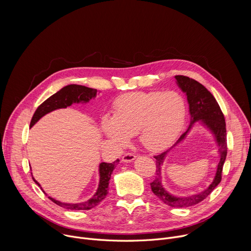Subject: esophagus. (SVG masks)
<instances>
[{
	"mask_svg": "<svg viewBox=\"0 0 251 251\" xmlns=\"http://www.w3.org/2000/svg\"><path fill=\"white\" fill-rule=\"evenodd\" d=\"M136 159V156L132 153H126L123 157H122V162L123 163H130L133 162Z\"/></svg>",
	"mask_w": 251,
	"mask_h": 251,
	"instance_id": "esophagus-1",
	"label": "esophagus"
}]
</instances>
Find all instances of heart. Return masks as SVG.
I'll return each mask as SVG.
<instances>
[{
    "mask_svg": "<svg viewBox=\"0 0 251 251\" xmlns=\"http://www.w3.org/2000/svg\"><path fill=\"white\" fill-rule=\"evenodd\" d=\"M186 111L183 96L176 91L127 93L116 99L112 117H102L101 131L119 148L137 134L143 147L160 151L180 133Z\"/></svg>",
    "mask_w": 251,
    "mask_h": 251,
    "instance_id": "obj_1",
    "label": "heart"
}]
</instances>
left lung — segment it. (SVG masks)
I'll return each mask as SVG.
<instances>
[{
    "mask_svg": "<svg viewBox=\"0 0 251 251\" xmlns=\"http://www.w3.org/2000/svg\"><path fill=\"white\" fill-rule=\"evenodd\" d=\"M176 83L187 96L190 111V125L185 133H183L175 144L166 152L155 157L156 159V177L151 183L152 192L166 204L172 207H188L202 201L222 181L223 167L226 158V128L225 116L221 107L213 95L200 82L184 75H176ZM200 121L214 137L218 146L219 163L216 168L212 183L204 190L199 193L186 196L177 197L169 193L161 183V167L167 154L186 137L191 130L194 123Z\"/></svg>",
    "mask_w": 251,
    "mask_h": 251,
    "instance_id": "obj_1",
    "label": "left lung"
}]
</instances>
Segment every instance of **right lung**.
I'll return each mask as SVG.
<instances>
[{
	"label": "right lung",
	"instance_id": "1",
	"mask_svg": "<svg viewBox=\"0 0 251 251\" xmlns=\"http://www.w3.org/2000/svg\"><path fill=\"white\" fill-rule=\"evenodd\" d=\"M97 95V90L93 88H89L83 85L78 84H69L64 87H62L59 91L51 95L50 98H48L44 103H42L38 109L35 110L29 127H32L35 123H37L42 117L47 115L50 112H52L56 109L60 108H66L68 106H71L74 103H87L92 98H95ZM119 160H116L113 163H100L98 167V173H99V183L97 190L95 194L87 201H81V202H75V203H68V202H62L59 201L51 197H49L50 201H52L57 205L64 207L66 209L71 210H81V209H91L92 207L96 206L97 204L102 201L106 195L108 194V185L109 180L111 177V174L115 167L118 165ZM32 176V174H31ZM33 182L37 184L42 191L48 196V194L44 191L40 183L34 180L32 176Z\"/></svg>",
	"mask_w": 251,
	"mask_h": 251
}]
</instances>
